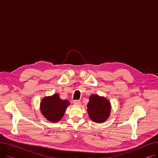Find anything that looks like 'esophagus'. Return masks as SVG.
<instances>
[{
	"instance_id": "34e87169",
	"label": "esophagus",
	"mask_w": 158,
	"mask_h": 158,
	"mask_svg": "<svg viewBox=\"0 0 158 158\" xmlns=\"http://www.w3.org/2000/svg\"><path fill=\"white\" fill-rule=\"evenodd\" d=\"M73 104L75 105L79 106V105L81 104V101L79 100H75V101H73Z\"/></svg>"
}]
</instances>
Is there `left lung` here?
<instances>
[{
    "mask_svg": "<svg viewBox=\"0 0 158 158\" xmlns=\"http://www.w3.org/2000/svg\"><path fill=\"white\" fill-rule=\"evenodd\" d=\"M89 100L87 110L89 118L97 123L106 121L109 117L111 111L110 102L106 98L97 95H91Z\"/></svg>",
    "mask_w": 158,
    "mask_h": 158,
    "instance_id": "obj_1",
    "label": "left lung"
}]
</instances>
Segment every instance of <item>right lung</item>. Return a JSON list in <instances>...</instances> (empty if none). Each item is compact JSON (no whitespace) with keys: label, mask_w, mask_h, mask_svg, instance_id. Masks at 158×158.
I'll use <instances>...</instances> for the list:
<instances>
[{"label":"right lung","mask_w":158,"mask_h":158,"mask_svg":"<svg viewBox=\"0 0 158 158\" xmlns=\"http://www.w3.org/2000/svg\"><path fill=\"white\" fill-rule=\"evenodd\" d=\"M70 105L67 100H61L59 95L45 97L41 102V111L44 117L52 122H59L63 117L65 110Z\"/></svg>","instance_id":"obj_1"}]
</instances>
